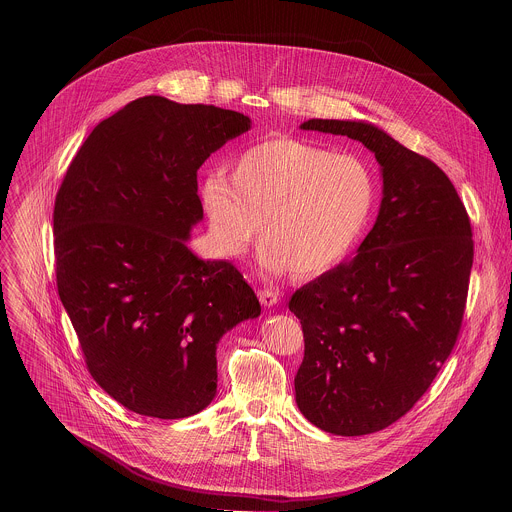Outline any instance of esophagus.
<instances>
[{"instance_id":"obj_1","label":"esophagus","mask_w":512,"mask_h":512,"mask_svg":"<svg viewBox=\"0 0 512 512\" xmlns=\"http://www.w3.org/2000/svg\"><path fill=\"white\" fill-rule=\"evenodd\" d=\"M258 299L264 307H274L280 301V293L274 290H258Z\"/></svg>"}]
</instances>
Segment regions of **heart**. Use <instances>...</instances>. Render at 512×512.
I'll use <instances>...</instances> for the list:
<instances>
[{"label": "heart", "mask_w": 512, "mask_h": 512, "mask_svg": "<svg viewBox=\"0 0 512 512\" xmlns=\"http://www.w3.org/2000/svg\"><path fill=\"white\" fill-rule=\"evenodd\" d=\"M199 195L220 254L242 256L264 219L260 266L313 276L337 264L361 236L374 179L357 155L276 138L242 149L232 177L205 173Z\"/></svg>", "instance_id": "b5f03b06"}]
</instances>
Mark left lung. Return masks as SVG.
Here are the masks:
<instances>
[{"label": "left lung", "mask_w": 512, "mask_h": 512, "mask_svg": "<svg viewBox=\"0 0 512 512\" xmlns=\"http://www.w3.org/2000/svg\"><path fill=\"white\" fill-rule=\"evenodd\" d=\"M374 153L382 201L357 254L299 288V412L335 436H366L402 418L447 361L473 266L471 224L449 177L365 120H307Z\"/></svg>", "instance_id": "obj_1"}]
</instances>
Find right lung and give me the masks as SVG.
I'll return each instance as SVG.
<instances>
[{
    "mask_svg": "<svg viewBox=\"0 0 512 512\" xmlns=\"http://www.w3.org/2000/svg\"><path fill=\"white\" fill-rule=\"evenodd\" d=\"M250 128L234 110L138 98L90 132L57 193L61 301L92 378L136 414L205 410L222 335L260 315L230 262L187 246L203 220L199 167Z\"/></svg>",
    "mask_w": 512,
    "mask_h": 512,
    "instance_id": "right-lung-1",
    "label": "right lung"
}]
</instances>
